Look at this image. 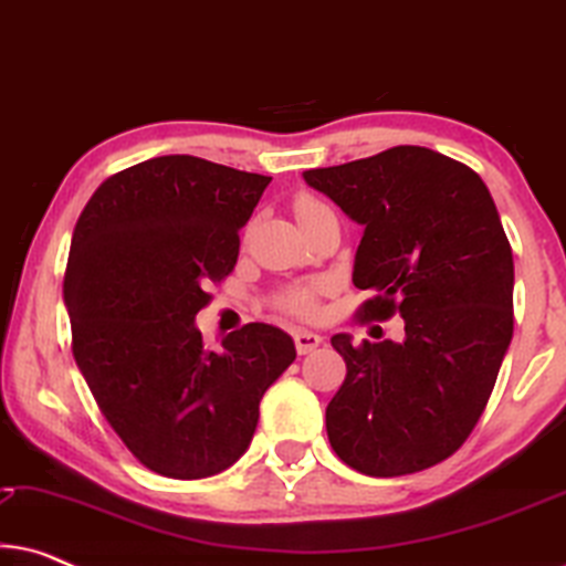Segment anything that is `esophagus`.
<instances>
[{
	"label": "esophagus",
	"mask_w": 566,
	"mask_h": 566,
	"mask_svg": "<svg viewBox=\"0 0 566 566\" xmlns=\"http://www.w3.org/2000/svg\"><path fill=\"white\" fill-rule=\"evenodd\" d=\"M293 343H296V350L298 355H306L316 350L324 343L322 335H316V332H308V329H296L293 332Z\"/></svg>",
	"instance_id": "esophagus-1"
}]
</instances>
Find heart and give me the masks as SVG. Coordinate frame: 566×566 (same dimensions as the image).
Returning <instances> with one entry per match:
<instances>
[{
  "mask_svg": "<svg viewBox=\"0 0 566 566\" xmlns=\"http://www.w3.org/2000/svg\"><path fill=\"white\" fill-rule=\"evenodd\" d=\"M293 208H296V216L301 221L304 216H308L312 211H316V208H324V206L312 196H298ZM316 293H319V285H293V289L281 293L277 306H281L283 312H289L293 316H304L306 319V316H312L316 312Z\"/></svg>",
  "mask_w": 566,
  "mask_h": 566,
  "instance_id": "b5f03b06",
  "label": "heart"
}]
</instances>
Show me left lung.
I'll return each instance as SVG.
<instances>
[{
  "instance_id": "1",
  "label": "left lung",
  "mask_w": 566,
  "mask_h": 566,
  "mask_svg": "<svg viewBox=\"0 0 566 566\" xmlns=\"http://www.w3.org/2000/svg\"><path fill=\"white\" fill-rule=\"evenodd\" d=\"M304 180L363 227L353 283L376 293L363 319H405L401 343L332 337L347 376L327 407L329 443L368 476L436 467L474 430L513 339V250L497 206L474 169L424 146Z\"/></svg>"
}]
</instances>
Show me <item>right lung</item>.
Returning a JSON list of instances; mask_svg holds the SVG:
<instances>
[{
    "mask_svg": "<svg viewBox=\"0 0 566 566\" xmlns=\"http://www.w3.org/2000/svg\"><path fill=\"white\" fill-rule=\"evenodd\" d=\"M270 180L190 154L154 157L107 177L74 227V360L111 428L161 476L206 479L239 461L262 394L296 358L273 324H244L219 350L196 327Z\"/></svg>",
    "mask_w": 566,
    "mask_h": 566,
    "instance_id": "right-lung-1",
    "label": "right lung"
}]
</instances>
